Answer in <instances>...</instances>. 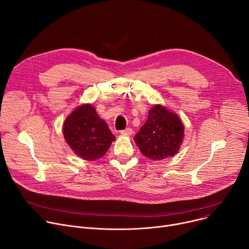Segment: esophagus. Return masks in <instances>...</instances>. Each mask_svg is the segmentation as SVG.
<instances>
[{
	"label": "esophagus",
	"instance_id": "esophagus-1",
	"mask_svg": "<svg viewBox=\"0 0 249 249\" xmlns=\"http://www.w3.org/2000/svg\"><path fill=\"white\" fill-rule=\"evenodd\" d=\"M120 133H121L122 135H131V134L133 133V130H132L131 128H126V129H124V130H121Z\"/></svg>",
	"mask_w": 249,
	"mask_h": 249
}]
</instances>
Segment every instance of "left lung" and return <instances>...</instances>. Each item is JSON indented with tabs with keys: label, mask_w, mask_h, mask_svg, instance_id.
I'll return each instance as SVG.
<instances>
[{
	"label": "left lung",
	"mask_w": 249,
	"mask_h": 249,
	"mask_svg": "<svg viewBox=\"0 0 249 249\" xmlns=\"http://www.w3.org/2000/svg\"><path fill=\"white\" fill-rule=\"evenodd\" d=\"M184 132V125L176 113L161 105H155L149 110L146 123L134 136V141L147 159L161 160L178 153Z\"/></svg>",
	"instance_id": "left-lung-1"
}]
</instances>
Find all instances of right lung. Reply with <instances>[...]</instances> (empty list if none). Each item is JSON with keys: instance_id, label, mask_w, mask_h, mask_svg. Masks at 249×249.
Wrapping results in <instances>:
<instances>
[{"instance_id": "right-lung-1", "label": "right lung", "mask_w": 249, "mask_h": 249, "mask_svg": "<svg viewBox=\"0 0 249 249\" xmlns=\"http://www.w3.org/2000/svg\"><path fill=\"white\" fill-rule=\"evenodd\" d=\"M62 131L71 150L85 160L101 159L115 140L107 123L89 104L82 105L68 116Z\"/></svg>"}]
</instances>
